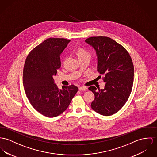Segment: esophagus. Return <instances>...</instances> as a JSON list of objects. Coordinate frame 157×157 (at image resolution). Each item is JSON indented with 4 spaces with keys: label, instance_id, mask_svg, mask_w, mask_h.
<instances>
[{
    "label": "esophagus",
    "instance_id": "1",
    "mask_svg": "<svg viewBox=\"0 0 157 157\" xmlns=\"http://www.w3.org/2000/svg\"><path fill=\"white\" fill-rule=\"evenodd\" d=\"M86 90V88L85 86H80L79 87V91H85Z\"/></svg>",
    "mask_w": 157,
    "mask_h": 157
}]
</instances>
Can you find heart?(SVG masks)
<instances>
[{
  "label": "heart",
  "mask_w": 157,
  "mask_h": 157,
  "mask_svg": "<svg viewBox=\"0 0 157 157\" xmlns=\"http://www.w3.org/2000/svg\"><path fill=\"white\" fill-rule=\"evenodd\" d=\"M84 55H89V54L86 51H85L84 49H79V51H78L79 57L82 56H84Z\"/></svg>",
  "instance_id": "b5f03b06"
}]
</instances>
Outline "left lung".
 I'll return each instance as SVG.
<instances>
[{"mask_svg": "<svg viewBox=\"0 0 157 157\" xmlns=\"http://www.w3.org/2000/svg\"><path fill=\"white\" fill-rule=\"evenodd\" d=\"M85 42L95 49L97 71L105 75L104 89H88L94 94L91 106L98 113L110 116L119 111L132 92L134 66L127 51L112 39L105 36L90 37Z\"/></svg>", "mask_w": 157, "mask_h": 157, "instance_id": "1", "label": "left lung"}]
</instances>
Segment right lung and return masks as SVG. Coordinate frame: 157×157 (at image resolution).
Instances as JSON below:
<instances>
[{
  "instance_id": "add662e5",
  "label": "right lung",
  "mask_w": 157,
  "mask_h": 157,
  "mask_svg": "<svg viewBox=\"0 0 157 157\" xmlns=\"http://www.w3.org/2000/svg\"><path fill=\"white\" fill-rule=\"evenodd\" d=\"M70 41L47 39L30 51L24 64L23 79L26 96L35 110L49 118L66 110L78 91L73 85L60 90L53 79L60 67V54Z\"/></svg>"
}]
</instances>
